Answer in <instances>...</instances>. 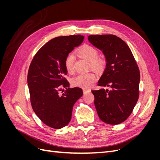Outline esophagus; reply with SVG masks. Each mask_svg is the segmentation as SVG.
I'll return each instance as SVG.
<instances>
[{
	"label": "esophagus",
	"mask_w": 160,
	"mask_h": 160,
	"mask_svg": "<svg viewBox=\"0 0 160 160\" xmlns=\"http://www.w3.org/2000/svg\"><path fill=\"white\" fill-rule=\"evenodd\" d=\"M83 93H84V94H86V93H88V92H89L90 90L88 89H83Z\"/></svg>",
	"instance_id": "1"
}]
</instances>
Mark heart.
<instances>
[{
	"instance_id": "1",
	"label": "heart",
	"mask_w": 160,
	"mask_h": 160,
	"mask_svg": "<svg viewBox=\"0 0 160 160\" xmlns=\"http://www.w3.org/2000/svg\"><path fill=\"white\" fill-rule=\"evenodd\" d=\"M77 54L81 58L89 62V67L98 72H103L106 67V60L103 57H98V49L93 46L85 45L77 50ZM75 56L72 53L67 55L64 65L65 69L69 74L75 71ZM97 77L93 72L79 74L71 79V84L74 87L81 88H89L96 81Z\"/></svg>"
}]
</instances>
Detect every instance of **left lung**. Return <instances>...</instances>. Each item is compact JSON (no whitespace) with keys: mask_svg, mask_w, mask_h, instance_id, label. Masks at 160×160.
I'll use <instances>...</instances> for the list:
<instances>
[{"mask_svg":"<svg viewBox=\"0 0 160 160\" xmlns=\"http://www.w3.org/2000/svg\"><path fill=\"white\" fill-rule=\"evenodd\" d=\"M92 45L102 51L106 68L98 85L110 90H92L99 118L103 122L118 125L132 113L139 95L140 74L138 65L129 47L113 35H89Z\"/></svg>","mask_w":160,"mask_h":160,"instance_id":"1","label":"left lung"}]
</instances>
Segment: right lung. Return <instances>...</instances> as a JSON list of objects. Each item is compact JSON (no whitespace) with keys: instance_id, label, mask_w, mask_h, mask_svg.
Masks as SVG:
<instances>
[{"instance_id":"right-lung-1","label":"right lung","mask_w":160,"mask_h":160,"mask_svg":"<svg viewBox=\"0 0 160 160\" xmlns=\"http://www.w3.org/2000/svg\"><path fill=\"white\" fill-rule=\"evenodd\" d=\"M83 38L81 35L52 38L37 52L29 66L27 83L32 108L51 128L59 129L70 122L73 105L83 95L82 89L69 88L64 62Z\"/></svg>"}]
</instances>
